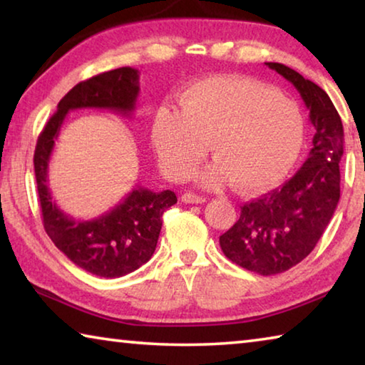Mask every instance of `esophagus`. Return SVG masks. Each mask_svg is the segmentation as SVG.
Returning a JSON list of instances; mask_svg holds the SVG:
<instances>
[{
	"label": "esophagus",
	"mask_w": 365,
	"mask_h": 365,
	"mask_svg": "<svg viewBox=\"0 0 365 365\" xmlns=\"http://www.w3.org/2000/svg\"><path fill=\"white\" fill-rule=\"evenodd\" d=\"M182 201L187 202V205H201V202L206 201V197L196 195L193 191H187V193L182 195Z\"/></svg>",
	"instance_id": "obj_1"
}]
</instances>
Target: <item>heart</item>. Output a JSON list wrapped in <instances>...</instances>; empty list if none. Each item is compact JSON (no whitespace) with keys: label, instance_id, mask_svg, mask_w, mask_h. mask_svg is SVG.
I'll use <instances>...</instances> for the list:
<instances>
[{"label":"heart","instance_id":"obj_1","mask_svg":"<svg viewBox=\"0 0 365 365\" xmlns=\"http://www.w3.org/2000/svg\"><path fill=\"white\" fill-rule=\"evenodd\" d=\"M153 145L174 180L191 175L209 150L217 159L200 180L207 187L235 182L256 193L275 187L298 160L306 119L298 103L255 78L207 77L180 96V113L159 109Z\"/></svg>","mask_w":365,"mask_h":365}]
</instances>
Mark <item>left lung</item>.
<instances>
[{"mask_svg":"<svg viewBox=\"0 0 365 365\" xmlns=\"http://www.w3.org/2000/svg\"><path fill=\"white\" fill-rule=\"evenodd\" d=\"M294 85L316 128L301 169L270 193L245 202L240 219L220 235L224 255L259 275L282 274L311 255L339 201L343 123L329 95L279 63H265Z\"/></svg>","mask_w":365,"mask_h":365,"instance_id":"8db88e82","label":"left lung"}]
</instances>
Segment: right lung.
I'll list each match as a JSON object with an SVG mask.
<instances>
[{"label": "right lung", "instance_id": "obj_1", "mask_svg": "<svg viewBox=\"0 0 365 365\" xmlns=\"http://www.w3.org/2000/svg\"><path fill=\"white\" fill-rule=\"evenodd\" d=\"M138 71L120 67L77 83L58 104V110L36 141L34 165L43 227L59 251L90 274L117 279L150 261L163 227V214L174 206V191L159 193L137 187L110 211L91 220H77L61 211L48 188V164L54 140L69 110L96 108L130 115L140 93Z\"/></svg>", "mask_w": 365, "mask_h": 365}]
</instances>
